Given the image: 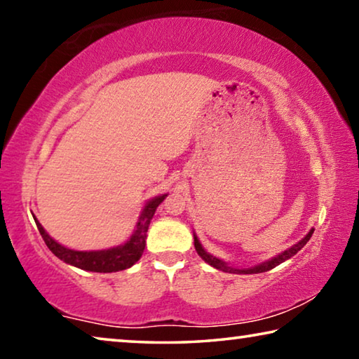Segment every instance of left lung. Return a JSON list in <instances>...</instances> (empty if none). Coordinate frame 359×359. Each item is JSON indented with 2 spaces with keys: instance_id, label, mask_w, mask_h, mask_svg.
<instances>
[{
  "instance_id": "1",
  "label": "left lung",
  "mask_w": 359,
  "mask_h": 359,
  "mask_svg": "<svg viewBox=\"0 0 359 359\" xmlns=\"http://www.w3.org/2000/svg\"><path fill=\"white\" fill-rule=\"evenodd\" d=\"M313 231H315V229L312 228V229L309 231V233L306 234V238L297 242L296 245L290 247L288 250H285L283 253H278L277 257L271 258L269 261H264V263L257 264V266H253V267H248V269H234V267H228L226 263H224V261L218 259V258H215V257H212L210 253H208V252L204 250L203 245H201V242H199V239L196 238V234H194V233H193V238H194V248H196V252H198L199 257H201V258L205 261V263L210 264L212 267H215V269H220V271H223V272H234V274H258V272H266V271L274 269L276 266L283 263V261H287L288 258L294 257V255H296L297 252H299L304 245L307 244L309 239L312 238Z\"/></svg>"
}]
</instances>
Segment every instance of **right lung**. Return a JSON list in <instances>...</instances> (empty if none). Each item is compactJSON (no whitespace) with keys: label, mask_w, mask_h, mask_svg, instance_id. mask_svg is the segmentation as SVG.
<instances>
[{"label":"right lung","mask_w":359,"mask_h":359,"mask_svg":"<svg viewBox=\"0 0 359 359\" xmlns=\"http://www.w3.org/2000/svg\"><path fill=\"white\" fill-rule=\"evenodd\" d=\"M168 194H161V196H156L144 205V209L139 215V220L136 223L135 233L131 234V238L118 247L107 248V250H95V252H77L71 250V248L62 247L57 244L50 236H48L44 228L41 226V223L36 220V226H38L39 233L44 239L46 245L48 247L57 258H60L65 263L71 266H76L79 269L83 271H92V272H117L128 269L135 263L141 259L144 248H145V239H147V229L150 220L155 215V210L158 205L163 203Z\"/></svg>","instance_id":"add662e5"}]
</instances>
